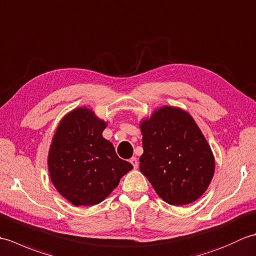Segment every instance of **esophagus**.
<instances>
[{
	"mask_svg": "<svg viewBox=\"0 0 256 256\" xmlns=\"http://www.w3.org/2000/svg\"><path fill=\"white\" fill-rule=\"evenodd\" d=\"M130 162H131V164L133 165L135 170H136V168L138 167V160L136 157H132V158H130Z\"/></svg>",
	"mask_w": 256,
	"mask_h": 256,
	"instance_id": "obj_1",
	"label": "esophagus"
}]
</instances>
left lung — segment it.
Returning a JSON list of instances; mask_svg holds the SVG:
<instances>
[{
    "label": "left lung",
    "mask_w": 256,
    "mask_h": 256,
    "mask_svg": "<svg viewBox=\"0 0 256 256\" xmlns=\"http://www.w3.org/2000/svg\"><path fill=\"white\" fill-rule=\"evenodd\" d=\"M144 153L140 170L156 194L172 206L192 204L214 174V156L187 111L165 106L140 123Z\"/></svg>",
    "instance_id": "1"
}]
</instances>
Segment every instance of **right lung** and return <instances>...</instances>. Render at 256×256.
Listing matches in <instances>:
<instances>
[{
	"instance_id": "add662e5",
	"label": "right lung",
	"mask_w": 256,
	"mask_h": 256,
	"mask_svg": "<svg viewBox=\"0 0 256 256\" xmlns=\"http://www.w3.org/2000/svg\"><path fill=\"white\" fill-rule=\"evenodd\" d=\"M106 124L80 106L62 118L54 134L48 172L57 192L76 206L100 204L133 168L102 136Z\"/></svg>"
}]
</instances>
